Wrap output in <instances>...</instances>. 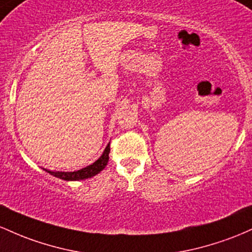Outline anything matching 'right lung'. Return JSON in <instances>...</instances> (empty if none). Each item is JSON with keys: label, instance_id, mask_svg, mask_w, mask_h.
Returning a JSON list of instances; mask_svg holds the SVG:
<instances>
[{"label": "right lung", "instance_id": "obj_1", "mask_svg": "<svg viewBox=\"0 0 252 252\" xmlns=\"http://www.w3.org/2000/svg\"><path fill=\"white\" fill-rule=\"evenodd\" d=\"M109 144L106 146L104 149L103 154L101 155V157L98 158L96 162H94L90 165L86 166V168L81 169V170L77 171H70V172H64V171H51V170H46L44 169L45 171H47L49 174L53 175L55 177H58L61 180H65V181H78V180H86V179H90V177L95 176L97 175L98 172L102 171L104 168H106L107 163H108L109 159Z\"/></svg>", "mask_w": 252, "mask_h": 252}]
</instances>
